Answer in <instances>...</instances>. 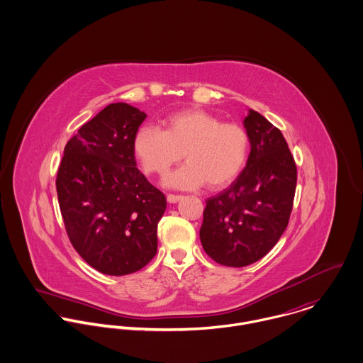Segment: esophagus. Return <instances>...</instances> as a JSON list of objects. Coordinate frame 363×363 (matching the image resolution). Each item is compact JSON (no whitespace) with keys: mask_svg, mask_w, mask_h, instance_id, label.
<instances>
[{"mask_svg":"<svg viewBox=\"0 0 363 363\" xmlns=\"http://www.w3.org/2000/svg\"><path fill=\"white\" fill-rule=\"evenodd\" d=\"M182 199H183V196H177V194H169V196H167V201H169L170 204H174V203L180 201Z\"/></svg>","mask_w":363,"mask_h":363,"instance_id":"esophagus-1","label":"esophagus"}]
</instances>
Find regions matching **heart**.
<instances>
[{
	"mask_svg": "<svg viewBox=\"0 0 363 363\" xmlns=\"http://www.w3.org/2000/svg\"><path fill=\"white\" fill-rule=\"evenodd\" d=\"M134 155L148 174L163 176L182 157L187 160L169 174L170 187L222 189L232 183L245 167L250 152V135L238 123L222 120L200 108L170 114L163 131L141 125L133 138Z\"/></svg>",
	"mask_w": 363,
	"mask_h": 363,
	"instance_id": "obj_1",
	"label": "heart"
}]
</instances>
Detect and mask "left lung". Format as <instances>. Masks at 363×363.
Segmentation results:
<instances>
[{
  "label": "left lung",
  "instance_id": "1",
  "mask_svg": "<svg viewBox=\"0 0 363 363\" xmlns=\"http://www.w3.org/2000/svg\"><path fill=\"white\" fill-rule=\"evenodd\" d=\"M250 155L238 179L208 199L200 229L208 256L226 267L262 259L288 226L296 190V164L282 133L256 110L243 121Z\"/></svg>",
  "mask_w": 363,
  "mask_h": 363
}]
</instances>
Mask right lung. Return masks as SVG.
Returning a JSON list of instances; mask_svg holds the SVG:
<instances>
[{
	"label": "right lung",
	"mask_w": 363,
	"mask_h": 363,
	"mask_svg": "<svg viewBox=\"0 0 363 363\" xmlns=\"http://www.w3.org/2000/svg\"><path fill=\"white\" fill-rule=\"evenodd\" d=\"M147 114L127 104L106 106L67 143L55 187L77 253L106 275L145 267L157 250L166 199L135 167L133 138Z\"/></svg>",
	"instance_id": "1"
}]
</instances>
